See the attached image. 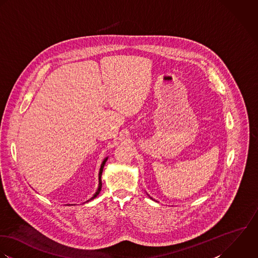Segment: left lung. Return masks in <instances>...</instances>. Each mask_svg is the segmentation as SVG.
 <instances>
[{
  "mask_svg": "<svg viewBox=\"0 0 258 258\" xmlns=\"http://www.w3.org/2000/svg\"><path fill=\"white\" fill-rule=\"evenodd\" d=\"M151 199H152V200H154V199H153V198H151Z\"/></svg>",
  "mask_w": 258,
  "mask_h": 258,
  "instance_id": "obj_1",
  "label": "left lung"
}]
</instances>
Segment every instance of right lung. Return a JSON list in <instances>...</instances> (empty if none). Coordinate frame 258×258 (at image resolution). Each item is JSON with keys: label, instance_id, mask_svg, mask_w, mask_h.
Listing matches in <instances>:
<instances>
[{"label": "right lung", "instance_id": "right-lung-1", "mask_svg": "<svg viewBox=\"0 0 258 258\" xmlns=\"http://www.w3.org/2000/svg\"><path fill=\"white\" fill-rule=\"evenodd\" d=\"M106 160H107V157L103 158V162H102V164H101V168H100V171H99V186H98L97 191L95 192V195H94L90 200H88V201H87V202H85V203L91 202V201H93L94 199H96V198L99 196V194H100V191H101V189H102V173H103V166H104V164H105V161H106ZM85 203H84V204H85ZM69 206H75V205H69Z\"/></svg>", "mask_w": 258, "mask_h": 258}]
</instances>
